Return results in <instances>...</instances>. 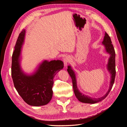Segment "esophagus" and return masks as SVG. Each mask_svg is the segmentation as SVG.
<instances>
[{"mask_svg":"<svg viewBox=\"0 0 127 127\" xmlns=\"http://www.w3.org/2000/svg\"><path fill=\"white\" fill-rule=\"evenodd\" d=\"M69 60H70V58L68 57H65L64 58V64L65 66H67L68 62L69 61Z\"/></svg>","mask_w":127,"mask_h":127,"instance_id":"34e87169","label":"esophagus"}]
</instances>
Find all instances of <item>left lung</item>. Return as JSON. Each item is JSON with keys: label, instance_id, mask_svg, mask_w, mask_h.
<instances>
[{"label": "left lung", "instance_id": "left-lung-1", "mask_svg": "<svg viewBox=\"0 0 127 127\" xmlns=\"http://www.w3.org/2000/svg\"><path fill=\"white\" fill-rule=\"evenodd\" d=\"M103 44L105 46V48L106 49V51L107 52H108L110 55V57L109 60V63L107 64V69L109 71V72L111 74V79L110 82V87L108 91L105 95L103 96L98 98H94L90 97L88 96L82 94L80 92L78 91L77 87V83H76V76L74 71L72 70L71 67L69 66L68 67L67 71L69 73V74L70 76L72 82V87L73 90L76 97L78 98V100L83 103H91V104H94L96 103H97L100 102L104 99L107 95L110 93V91L111 90L113 85V84L115 80V77H116V60H115V58H116V52H115L114 49L113 47V45L112 44V42H111V38L109 36L106 32L105 33V36L104 37L103 41L102 42Z\"/></svg>", "mask_w": 127, "mask_h": 127}]
</instances>
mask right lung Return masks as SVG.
Returning a JSON list of instances; mask_svg holds the SVG:
<instances>
[{
    "label": "right lung",
    "mask_w": 127,
    "mask_h": 127,
    "mask_svg": "<svg viewBox=\"0 0 127 127\" xmlns=\"http://www.w3.org/2000/svg\"><path fill=\"white\" fill-rule=\"evenodd\" d=\"M25 30L19 34L12 55L11 77L18 93L29 105H44L52 97L53 78L56 73L64 68L61 60L44 61L36 71L32 75H26L22 71L20 64L21 47L24 42Z\"/></svg>",
    "instance_id": "1"
}]
</instances>
